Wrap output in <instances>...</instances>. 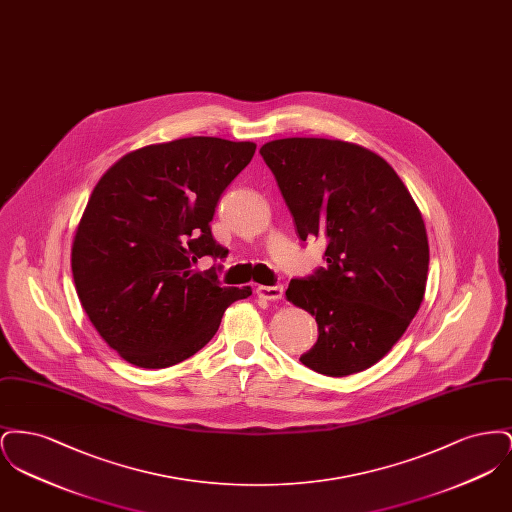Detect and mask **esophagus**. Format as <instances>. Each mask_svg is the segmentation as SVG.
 <instances>
[{
    "label": "esophagus",
    "mask_w": 512,
    "mask_h": 512,
    "mask_svg": "<svg viewBox=\"0 0 512 512\" xmlns=\"http://www.w3.org/2000/svg\"><path fill=\"white\" fill-rule=\"evenodd\" d=\"M257 295L270 299V301H278L284 295V286L282 284H276V286H257Z\"/></svg>",
    "instance_id": "esophagus-1"
}]
</instances>
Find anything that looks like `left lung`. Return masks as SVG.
Segmentation results:
<instances>
[{
    "label": "left lung",
    "instance_id": "8db88e82",
    "mask_svg": "<svg viewBox=\"0 0 512 512\" xmlns=\"http://www.w3.org/2000/svg\"><path fill=\"white\" fill-rule=\"evenodd\" d=\"M301 242L326 240L324 261L286 297L311 313L318 340L299 361L326 376L378 363L411 324L426 290L430 247L397 172L365 147L286 138L261 147Z\"/></svg>",
    "mask_w": 512,
    "mask_h": 512
}]
</instances>
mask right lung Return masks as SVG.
<instances>
[{"label":"right lung","instance_id":"obj_1","mask_svg":"<svg viewBox=\"0 0 512 512\" xmlns=\"http://www.w3.org/2000/svg\"><path fill=\"white\" fill-rule=\"evenodd\" d=\"M255 147L209 136L142 147L96 184L74 236V286L99 336L124 361L182 363L217 334L230 303L251 295L220 286V267H192L201 257L226 259L211 220Z\"/></svg>","mask_w":512,"mask_h":512}]
</instances>
